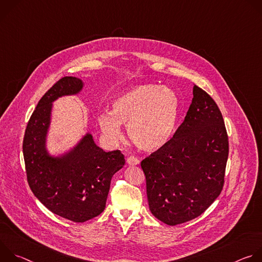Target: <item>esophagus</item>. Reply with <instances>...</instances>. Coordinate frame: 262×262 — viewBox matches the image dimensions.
I'll list each match as a JSON object with an SVG mask.
<instances>
[{
    "label": "esophagus",
    "instance_id": "34e87169",
    "mask_svg": "<svg viewBox=\"0 0 262 262\" xmlns=\"http://www.w3.org/2000/svg\"><path fill=\"white\" fill-rule=\"evenodd\" d=\"M126 163H127V165H129V166H138V165H140V161H139L137 158L133 157V156H130L129 158H127Z\"/></svg>",
    "mask_w": 262,
    "mask_h": 262
}]
</instances>
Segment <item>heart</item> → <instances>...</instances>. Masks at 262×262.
Segmentation results:
<instances>
[{
    "label": "heart",
    "mask_w": 262,
    "mask_h": 262,
    "mask_svg": "<svg viewBox=\"0 0 262 262\" xmlns=\"http://www.w3.org/2000/svg\"><path fill=\"white\" fill-rule=\"evenodd\" d=\"M180 113V98L169 87L148 84L119 94L112 102L111 113H102L98 123L113 141L122 137L121 125L134 144L145 151H155L172 138Z\"/></svg>",
    "instance_id": "heart-1"
}]
</instances>
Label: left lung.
<instances>
[{
    "instance_id": "left-lung-1",
    "label": "left lung",
    "mask_w": 262,
    "mask_h": 262,
    "mask_svg": "<svg viewBox=\"0 0 262 262\" xmlns=\"http://www.w3.org/2000/svg\"><path fill=\"white\" fill-rule=\"evenodd\" d=\"M184 121L160 150L141 163L151 213L170 226L203 213L220 196L229 146L214 100L198 86Z\"/></svg>"
}]
</instances>
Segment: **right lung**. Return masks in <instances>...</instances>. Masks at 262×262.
Returning a JSON list of instances; mask_svg holds the SVG:
<instances>
[{
    "label": "right lung",
    "instance_id": "obj_1",
    "mask_svg": "<svg viewBox=\"0 0 262 262\" xmlns=\"http://www.w3.org/2000/svg\"><path fill=\"white\" fill-rule=\"evenodd\" d=\"M84 86L76 77L58 81L33 112L23 144L28 182L35 197L55 214L76 223L103 211L111 179L125 164L120 150L104 151L89 132L65 152H50L48 138L54 101L79 95Z\"/></svg>",
    "mask_w": 262,
    "mask_h": 262
}]
</instances>
